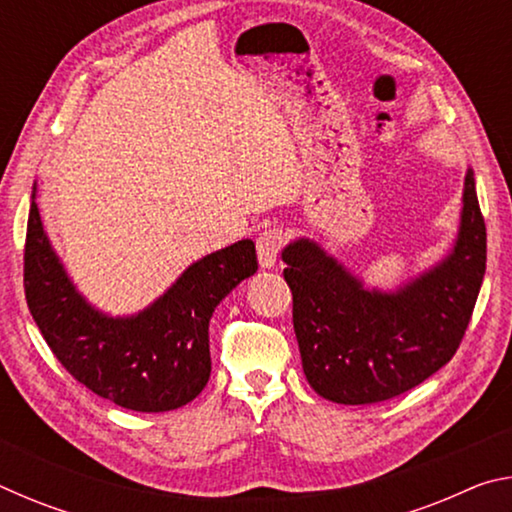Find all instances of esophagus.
<instances>
[{"label":"esophagus","mask_w":512,"mask_h":512,"mask_svg":"<svg viewBox=\"0 0 512 512\" xmlns=\"http://www.w3.org/2000/svg\"><path fill=\"white\" fill-rule=\"evenodd\" d=\"M287 244V235L282 230H264L262 235L257 237V257H259V266L262 268H271L277 262V255Z\"/></svg>","instance_id":"esophagus-1"}]
</instances>
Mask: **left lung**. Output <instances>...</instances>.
I'll use <instances>...</instances> for the list:
<instances>
[{"label":"left lung","instance_id":"1","mask_svg":"<svg viewBox=\"0 0 512 512\" xmlns=\"http://www.w3.org/2000/svg\"><path fill=\"white\" fill-rule=\"evenodd\" d=\"M293 329L311 388L336 404L411 391L454 357L485 273V221L467 171L452 253L395 293L366 291L309 239L284 248Z\"/></svg>","mask_w":512,"mask_h":512}]
</instances>
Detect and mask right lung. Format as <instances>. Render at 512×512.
I'll list each match as a JSON object with an SVG mask.
<instances>
[{
	"mask_svg": "<svg viewBox=\"0 0 512 512\" xmlns=\"http://www.w3.org/2000/svg\"><path fill=\"white\" fill-rule=\"evenodd\" d=\"M255 271V244L237 241L198 259L142 314L108 318L76 293L31 201L24 244L31 316L69 375L124 409L173 411L203 391L212 370V311Z\"/></svg>",
	"mask_w": 512,
	"mask_h": 512,
	"instance_id": "add662e5",
	"label": "right lung"
}]
</instances>
